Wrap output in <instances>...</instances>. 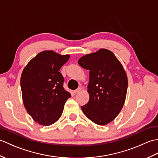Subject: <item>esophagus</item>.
<instances>
[{"label": "esophagus", "mask_w": 158, "mask_h": 158, "mask_svg": "<svg viewBox=\"0 0 158 158\" xmlns=\"http://www.w3.org/2000/svg\"><path fill=\"white\" fill-rule=\"evenodd\" d=\"M81 90H82V88H78L77 89H75L74 92H75V93H79V92H81Z\"/></svg>", "instance_id": "34e87169"}]
</instances>
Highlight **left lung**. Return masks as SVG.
Masks as SVG:
<instances>
[{
  "instance_id": "left-lung-1",
  "label": "left lung",
  "mask_w": 158,
  "mask_h": 158,
  "mask_svg": "<svg viewBox=\"0 0 158 158\" xmlns=\"http://www.w3.org/2000/svg\"><path fill=\"white\" fill-rule=\"evenodd\" d=\"M78 64L89 70L88 102L81 106L85 115L98 125L111 122L125 102L127 77L122 64L112 52L100 49L82 56Z\"/></svg>"
}]
</instances>
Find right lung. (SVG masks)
Wrapping results in <instances>:
<instances>
[{"label": "right lung", "mask_w": 158, "mask_h": 158, "mask_svg": "<svg viewBox=\"0 0 158 158\" xmlns=\"http://www.w3.org/2000/svg\"><path fill=\"white\" fill-rule=\"evenodd\" d=\"M70 56L52 50L38 53L23 69L21 84L23 103L26 111L40 125L48 126L61 117L70 94L63 87L60 69Z\"/></svg>", "instance_id": "obj_1"}]
</instances>
